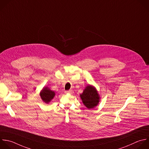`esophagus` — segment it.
<instances>
[{"mask_svg": "<svg viewBox=\"0 0 149 149\" xmlns=\"http://www.w3.org/2000/svg\"><path fill=\"white\" fill-rule=\"evenodd\" d=\"M65 92L67 93H70V94H72L74 93V91L73 90H69L67 91H65Z\"/></svg>", "mask_w": 149, "mask_h": 149, "instance_id": "esophagus-1", "label": "esophagus"}]
</instances>
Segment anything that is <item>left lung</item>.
I'll return each mask as SVG.
<instances>
[{
    "instance_id": "8db88e82",
    "label": "left lung",
    "mask_w": 149,
    "mask_h": 149,
    "mask_svg": "<svg viewBox=\"0 0 149 149\" xmlns=\"http://www.w3.org/2000/svg\"><path fill=\"white\" fill-rule=\"evenodd\" d=\"M80 97L84 105L88 109L96 107L100 101V96L96 88L93 85H87L83 92L80 94Z\"/></svg>"
}]
</instances>
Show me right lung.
<instances>
[{
    "instance_id": "right-lung-1",
    "label": "right lung",
    "mask_w": 149,
    "mask_h": 149,
    "mask_svg": "<svg viewBox=\"0 0 149 149\" xmlns=\"http://www.w3.org/2000/svg\"><path fill=\"white\" fill-rule=\"evenodd\" d=\"M40 95L42 101L45 104H49L56 95L55 92L51 90L48 87L44 86L40 92Z\"/></svg>"
}]
</instances>
